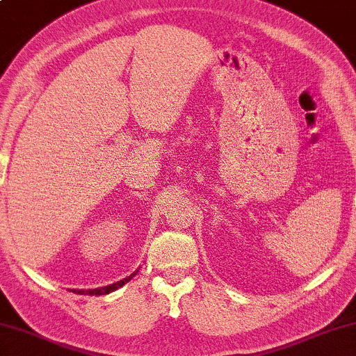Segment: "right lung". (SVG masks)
<instances>
[{"mask_svg":"<svg viewBox=\"0 0 356 356\" xmlns=\"http://www.w3.org/2000/svg\"><path fill=\"white\" fill-rule=\"evenodd\" d=\"M134 275H137V272L132 273L131 277H127V278H124V280L116 281V283H113V284L105 286V288H95V289H88V291H83V289H72V291H73V293H76V294H89V296H104V294H110V293H113V291H116L118 288H121V286H124V284L127 283V281H131V278L134 277Z\"/></svg>","mask_w":356,"mask_h":356,"instance_id":"1","label":"right lung"}]
</instances>
